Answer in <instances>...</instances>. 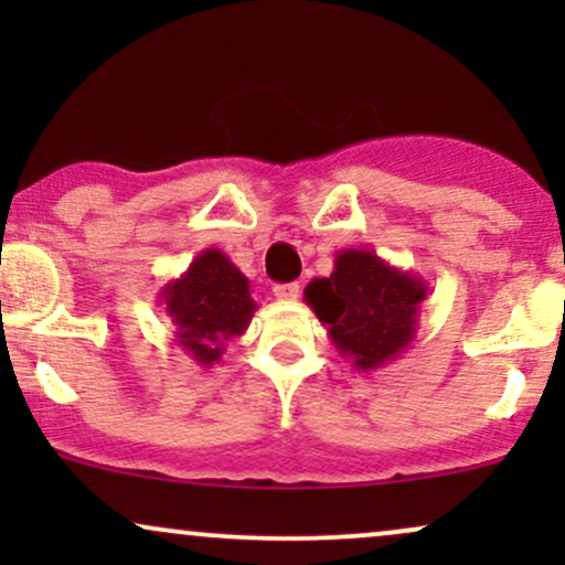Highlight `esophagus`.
Returning <instances> with one entry per match:
<instances>
[{"instance_id":"esophagus-1","label":"esophagus","mask_w":565,"mask_h":565,"mask_svg":"<svg viewBox=\"0 0 565 565\" xmlns=\"http://www.w3.org/2000/svg\"><path fill=\"white\" fill-rule=\"evenodd\" d=\"M274 295L278 297V300H297V297H300V284H297V281L276 284Z\"/></svg>"}]
</instances>
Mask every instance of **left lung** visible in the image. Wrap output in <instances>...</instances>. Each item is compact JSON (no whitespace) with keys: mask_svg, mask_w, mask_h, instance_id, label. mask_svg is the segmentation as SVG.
Here are the masks:
<instances>
[{"mask_svg":"<svg viewBox=\"0 0 565 565\" xmlns=\"http://www.w3.org/2000/svg\"><path fill=\"white\" fill-rule=\"evenodd\" d=\"M427 295L423 276L395 268L372 249H340L332 274L305 287V302L355 372H374L412 345Z\"/></svg>","mask_w":565,"mask_h":565,"instance_id":"left-lung-1","label":"left lung"}]
</instances>
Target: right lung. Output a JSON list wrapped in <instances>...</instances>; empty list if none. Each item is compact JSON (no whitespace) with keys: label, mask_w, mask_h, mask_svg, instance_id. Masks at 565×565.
Returning a JSON list of instances; mask_svg holds the SVG:
<instances>
[{"label":"right lung","mask_w":565,"mask_h":565,"mask_svg":"<svg viewBox=\"0 0 565 565\" xmlns=\"http://www.w3.org/2000/svg\"><path fill=\"white\" fill-rule=\"evenodd\" d=\"M159 305L174 323V342L204 369L223 359L225 342L242 337L257 310L249 278L220 249L199 252L185 274L161 287Z\"/></svg>","instance_id":"right-lung-1"}]
</instances>
